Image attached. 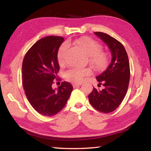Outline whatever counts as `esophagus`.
Listing matches in <instances>:
<instances>
[{
	"label": "esophagus",
	"instance_id": "34e87169",
	"mask_svg": "<svg viewBox=\"0 0 151 151\" xmlns=\"http://www.w3.org/2000/svg\"><path fill=\"white\" fill-rule=\"evenodd\" d=\"M81 85H82V83H73V86L74 88H76V87H77V86H81Z\"/></svg>",
	"mask_w": 151,
	"mask_h": 151
}]
</instances>
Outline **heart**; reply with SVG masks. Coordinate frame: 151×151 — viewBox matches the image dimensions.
<instances>
[{"label": "heart", "mask_w": 151, "mask_h": 151, "mask_svg": "<svg viewBox=\"0 0 151 151\" xmlns=\"http://www.w3.org/2000/svg\"><path fill=\"white\" fill-rule=\"evenodd\" d=\"M75 44L88 57V61L93 68L97 70H101L105 67L109 60V56L105 51L101 50V45L95 40L90 37H85L76 40ZM67 46L63 45L58 50L57 60L59 65L63 66L65 63V54ZM91 74L89 69H75L70 68L64 74L66 80L78 83L83 80L85 76Z\"/></svg>", "instance_id": "1"}]
</instances>
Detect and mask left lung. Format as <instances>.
I'll return each mask as SVG.
<instances>
[{
	"mask_svg": "<svg viewBox=\"0 0 151 151\" xmlns=\"http://www.w3.org/2000/svg\"><path fill=\"white\" fill-rule=\"evenodd\" d=\"M105 42L111 51L112 59L105 70L96 78L98 86L88 96L89 102L97 111L109 113L117 109L126 95L130 80V66L126 50L114 38L101 32H94Z\"/></svg>",
	"mask_w": 151,
	"mask_h": 151,
	"instance_id": "8db88e82",
	"label": "left lung"
}]
</instances>
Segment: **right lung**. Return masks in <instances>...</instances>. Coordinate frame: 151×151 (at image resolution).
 I'll return each instance as SVG.
<instances>
[{
  "label": "right lung",
  "mask_w": 151,
  "mask_h": 151,
  "mask_svg": "<svg viewBox=\"0 0 151 151\" xmlns=\"http://www.w3.org/2000/svg\"><path fill=\"white\" fill-rule=\"evenodd\" d=\"M64 38L48 36L35 42L25 55L22 66V85L28 101L40 114L52 116L59 112L68 101L73 87L62 82L57 89L52 86L57 79L59 65L58 50Z\"/></svg>",
  "instance_id": "obj_1"
}]
</instances>
